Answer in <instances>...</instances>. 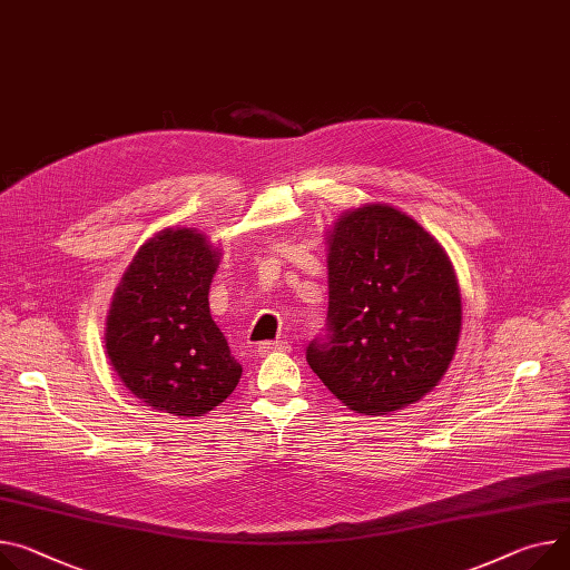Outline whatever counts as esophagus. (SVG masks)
I'll return each instance as SVG.
<instances>
[{
  "instance_id": "1",
  "label": "esophagus",
  "mask_w": 570,
  "mask_h": 570,
  "mask_svg": "<svg viewBox=\"0 0 570 570\" xmlns=\"http://www.w3.org/2000/svg\"><path fill=\"white\" fill-rule=\"evenodd\" d=\"M285 348H287V344L281 342V340H276V342H259V344L255 346V352H257L259 356H267V354H272V352H285Z\"/></svg>"
}]
</instances>
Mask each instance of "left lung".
<instances>
[{
	"mask_svg": "<svg viewBox=\"0 0 570 570\" xmlns=\"http://www.w3.org/2000/svg\"><path fill=\"white\" fill-rule=\"evenodd\" d=\"M461 331L452 262L390 205L344 214L328 248V315L305 361L352 411L387 415L443 379Z\"/></svg>",
	"mask_w": 570,
	"mask_h": 570,
	"instance_id": "1",
	"label": "left lung"
}]
</instances>
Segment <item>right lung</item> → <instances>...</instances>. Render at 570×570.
Segmentation results:
<instances>
[{"instance_id": "add662e5", "label": "right lung", "mask_w": 570, "mask_h": 570, "mask_svg": "<svg viewBox=\"0 0 570 570\" xmlns=\"http://www.w3.org/2000/svg\"><path fill=\"white\" fill-rule=\"evenodd\" d=\"M218 253L189 228L146 242L125 272L107 317V354L148 406L198 417L228 400L242 365L209 315Z\"/></svg>"}]
</instances>
